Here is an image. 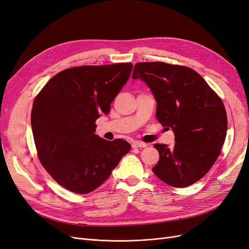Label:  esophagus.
I'll list each match as a JSON object with an SVG mask.
<instances>
[{
    "label": "esophagus",
    "instance_id": "1",
    "mask_svg": "<svg viewBox=\"0 0 249 249\" xmlns=\"http://www.w3.org/2000/svg\"><path fill=\"white\" fill-rule=\"evenodd\" d=\"M146 143L144 142H134L132 143V148H146Z\"/></svg>",
    "mask_w": 249,
    "mask_h": 249
}]
</instances>
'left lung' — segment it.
Returning <instances> with one entry per match:
<instances>
[{
    "label": "left lung",
    "mask_w": 249,
    "mask_h": 249,
    "mask_svg": "<svg viewBox=\"0 0 249 249\" xmlns=\"http://www.w3.org/2000/svg\"><path fill=\"white\" fill-rule=\"evenodd\" d=\"M132 79L148 85L157 101L156 118L174 132L172 146L156 143L160 159L153 172L167 185H193L213 167L227 135L222 99L197 71L165 62H139Z\"/></svg>",
    "instance_id": "1"
}]
</instances>
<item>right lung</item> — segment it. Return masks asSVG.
I'll list each match as a JSON object with an SVG mask.
<instances>
[{
  "instance_id": "obj_1",
  "label": "right lung",
  "mask_w": 249,
  "mask_h": 249,
  "mask_svg": "<svg viewBox=\"0 0 249 249\" xmlns=\"http://www.w3.org/2000/svg\"><path fill=\"white\" fill-rule=\"evenodd\" d=\"M132 63L83 66L51 78L35 98L32 130L41 164L58 185L88 194L130 151L124 140L96 135L95 121L130 77Z\"/></svg>"
}]
</instances>
